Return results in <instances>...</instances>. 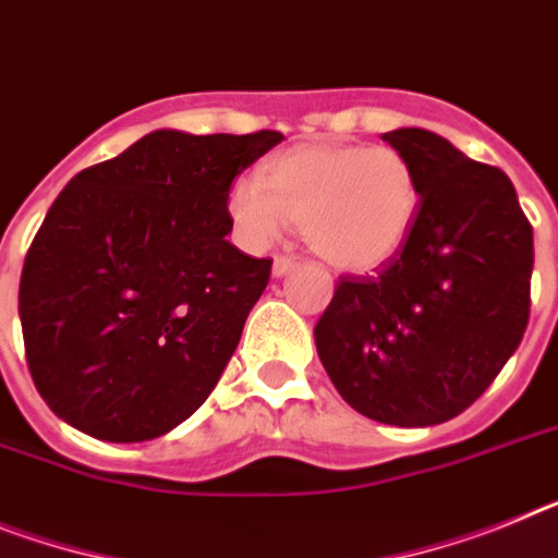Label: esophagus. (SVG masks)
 <instances>
[{"mask_svg":"<svg viewBox=\"0 0 558 558\" xmlns=\"http://www.w3.org/2000/svg\"><path fill=\"white\" fill-rule=\"evenodd\" d=\"M296 268V259H290V256H276L274 259V276L279 279V276L290 274V270Z\"/></svg>","mask_w":558,"mask_h":558,"instance_id":"34e87169","label":"esophagus"}]
</instances>
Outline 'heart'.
Here are the masks:
<instances>
[{"label":"heart","instance_id":"heart-1","mask_svg":"<svg viewBox=\"0 0 558 558\" xmlns=\"http://www.w3.org/2000/svg\"><path fill=\"white\" fill-rule=\"evenodd\" d=\"M228 214L245 245H270L293 222L330 268L373 274L412 236L421 180L412 160L392 146L307 143L276 155L262 183L236 180Z\"/></svg>","mask_w":558,"mask_h":558}]
</instances>
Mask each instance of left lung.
<instances>
[{
    "instance_id": "left-lung-1",
    "label": "left lung",
    "mask_w": 558,
    "mask_h": 558,
    "mask_svg": "<svg viewBox=\"0 0 558 558\" xmlns=\"http://www.w3.org/2000/svg\"><path fill=\"white\" fill-rule=\"evenodd\" d=\"M380 137L415 166L421 214L378 276L341 279L313 336L355 412L437 426L477 401L522 341L533 228L506 171L417 126Z\"/></svg>"
}]
</instances>
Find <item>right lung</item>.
<instances>
[{
	"label": "right lung",
	"instance_id": "1",
	"mask_svg": "<svg viewBox=\"0 0 558 558\" xmlns=\"http://www.w3.org/2000/svg\"><path fill=\"white\" fill-rule=\"evenodd\" d=\"M282 141L157 130L64 185L19 282L27 366L61 421L143 442L203 407L270 279L226 240L228 192Z\"/></svg>",
	"mask_w": 558,
	"mask_h": 558
}]
</instances>
